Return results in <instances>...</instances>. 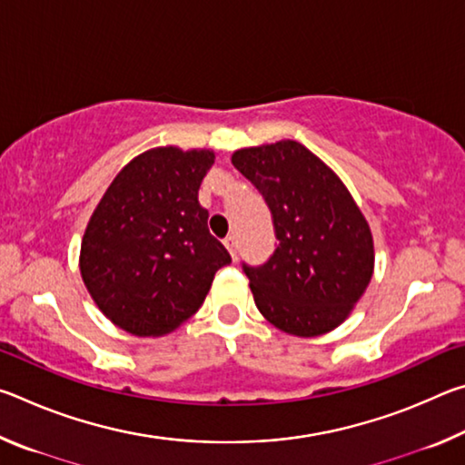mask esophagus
Listing matches in <instances>:
<instances>
[{
  "label": "esophagus",
  "instance_id": "obj_1",
  "mask_svg": "<svg viewBox=\"0 0 465 465\" xmlns=\"http://www.w3.org/2000/svg\"><path fill=\"white\" fill-rule=\"evenodd\" d=\"M223 243H225V248L230 250L233 261H238V238H235V235H227Z\"/></svg>",
  "mask_w": 465,
  "mask_h": 465
}]
</instances>
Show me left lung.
<instances>
[{"instance_id": "left-lung-1", "label": "left lung", "mask_w": 465, "mask_h": 465, "mask_svg": "<svg viewBox=\"0 0 465 465\" xmlns=\"http://www.w3.org/2000/svg\"><path fill=\"white\" fill-rule=\"evenodd\" d=\"M232 163L271 209L274 252L242 262L256 308L279 330L320 336L341 326L373 274V238L332 170L297 141L240 149Z\"/></svg>"}]
</instances>
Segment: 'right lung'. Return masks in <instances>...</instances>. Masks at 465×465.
Listing matches in <instances>:
<instances>
[{
	"instance_id": "1",
	"label": "right lung",
	"mask_w": 465,
	"mask_h": 465,
	"mask_svg": "<svg viewBox=\"0 0 465 465\" xmlns=\"http://www.w3.org/2000/svg\"><path fill=\"white\" fill-rule=\"evenodd\" d=\"M213 162L209 149L141 153L113 180L85 227L82 279L102 313L131 334L172 332L232 262L199 203Z\"/></svg>"
}]
</instances>
